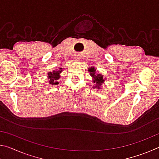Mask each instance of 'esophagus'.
Returning <instances> with one entry per match:
<instances>
[{
    "mask_svg": "<svg viewBox=\"0 0 159 159\" xmlns=\"http://www.w3.org/2000/svg\"><path fill=\"white\" fill-rule=\"evenodd\" d=\"M75 60H76L77 61H79L81 60V55L80 54H77V55H75Z\"/></svg>",
    "mask_w": 159,
    "mask_h": 159,
    "instance_id": "esophagus-1",
    "label": "esophagus"
}]
</instances>
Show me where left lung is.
Listing matches in <instances>:
<instances>
[{
    "mask_svg": "<svg viewBox=\"0 0 159 159\" xmlns=\"http://www.w3.org/2000/svg\"><path fill=\"white\" fill-rule=\"evenodd\" d=\"M90 71V75L94 79V83H96V85L94 86V88H98L99 89L100 88V86L102 85V83L104 82V79L103 76L101 74H96V70L94 68H90L89 69Z\"/></svg>",
    "mask_w": 159,
    "mask_h": 159,
    "instance_id": "obj_1",
    "label": "left lung"
}]
</instances>
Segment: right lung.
Masks as SVG:
<instances>
[{"mask_svg": "<svg viewBox=\"0 0 159 159\" xmlns=\"http://www.w3.org/2000/svg\"><path fill=\"white\" fill-rule=\"evenodd\" d=\"M61 72V71H53L52 72H49L48 74V78L50 79V81L49 83L51 85H57L58 84V81L57 80L60 78V74Z\"/></svg>", "mask_w": 159, "mask_h": 159, "instance_id": "right-lung-1", "label": "right lung"}]
</instances>
